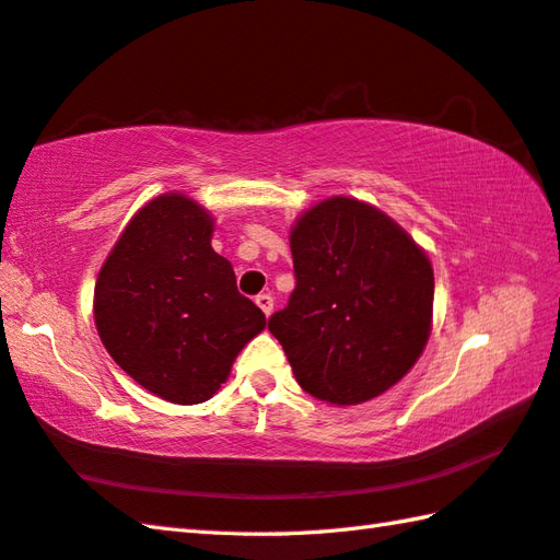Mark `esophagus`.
Returning <instances> with one entry per match:
<instances>
[{
	"label": "esophagus",
	"instance_id": "1",
	"mask_svg": "<svg viewBox=\"0 0 560 560\" xmlns=\"http://www.w3.org/2000/svg\"><path fill=\"white\" fill-rule=\"evenodd\" d=\"M255 303L259 305V311H261V313H265L267 317L271 315V311H273V299H271V295H269V293H259V295H257V299H255Z\"/></svg>",
	"mask_w": 560,
	"mask_h": 560
}]
</instances>
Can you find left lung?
Wrapping results in <instances>:
<instances>
[{
	"label": "left lung",
	"instance_id": "left-lung-1",
	"mask_svg": "<svg viewBox=\"0 0 560 560\" xmlns=\"http://www.w3.org/2000/svg\"><path fill=\"white\" fill-rule=\"evenodd\" d=\"M295 289L269 331L299 385L337 407L383 395L431 335L433 267L387 213L351 197L307 209L291 229Z\"/></svg>",
	"mask_w": 560,
	"mask_h": 560
}]
</instances>
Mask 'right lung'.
I'll list each match as a JSON object with an SVG mask.
<instances>
[{"label": "right lung", "instance_id": "right-lung-1", "mask_svg": "<svg viewBox=\"0 0 560 560\" xmlns=\"http://www.w3.org/2000/svg\"><path fill=\"white\" fill-rule=\"evenodd\" d=\"M211 233L213 219L195 199H151L127 223L93 291L96 329L113 361L173 404L217 395L235 355L267 325L237 293Z\"/></svg>", "mask_w": 560, "mask_h": 560}]
</instances>
